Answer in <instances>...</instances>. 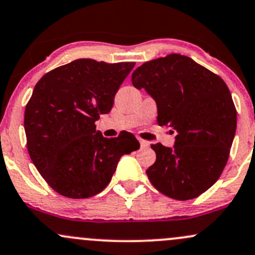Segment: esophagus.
<instances>
[{
  "label": "esophagus",
  "mask_w": 255,
  "mask_h": 255,
  "mask_svg": "<svg viewBox=\"0 0 255 255\" xmlns=\"http://www.w3.org/2000/svg\"><path fill=\"white\" fill-rule=\"evenodd\" d=\"M138 140H139V142H140V146L144 147V149H145V147H149L150 146V142L147 141V140H144V139H140V138H139Z\"/></svg>",
  "instance_id": "34e87169"
}]
</instances>
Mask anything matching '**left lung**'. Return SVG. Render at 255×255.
Returning a JSON list of instances; mask_svg holds the SVG:
<instances>
[{"label": "left lung", "mask_w": 255, "mask_h": 255, "mask_svg": "<svg viewBox=\"0 0 255 255\" xmlns=\"http://www.w3.org/2000/svg\"><path fill=\"white\" fill-rule=\"evenodd\" d=\"M132 83L155 99L158 125L178 133L173 147L151 145V184L174 200L196 198L219 179L230 155L237 113L228 86L180 54L146 61L132 74Z\"/></svg>", "instance_id": "8db88e82"}]
</instances>
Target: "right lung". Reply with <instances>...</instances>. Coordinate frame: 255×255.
Masks as SVG:
<instances>
[{
	"instance_id": "obj_1",
	"label": "right lung",
	"mask_w": 255,
	"mask_h": 255,
	"mask_svg": "<svg viewBox=\"0 0 255 255\" xmlns=\"http://www.w3.org/2000/svg\"><path fill=\"white\" fill-rule=\"evenodd\" d=\"M135 64L77 59L47 72L25 108L30 158L54 191L88 198L110 183L121 156L140 147L132 133L104 138L96 129L110 113L120 86Z\"/></svg>"
}]
</instances>
